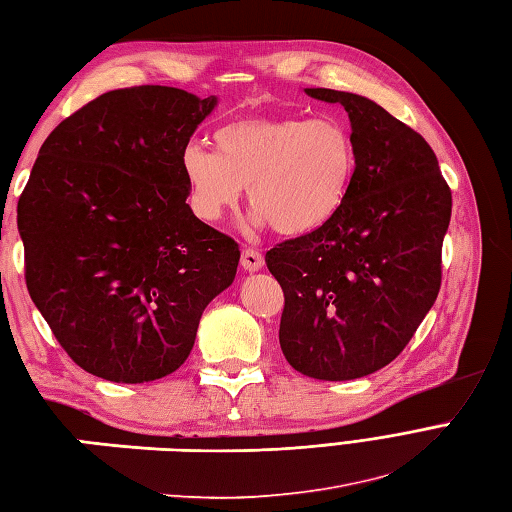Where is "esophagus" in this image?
<instances>
[{
    "instance_id": "1",
    "label": "esophagus",
    "mask_w": 512,
    "mask_h": 512,
    "mask_svg": "<svg viewBox=\"0 0 512 512\" xmlns=\"http://www.w3.org/2000/svg\"><path fill=\"white\" fill-rule=\"evenodd\" d=\"M265 265V258L263 254L258 252L254 247H245L243 249V256H241V267L247 271H258L260 267Z\"/></svg>"
}]
</instances>
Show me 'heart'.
<instances>
[{
    "instance_id": "obj_1",
    "label": "heart",
    "mask_w": 512,
    "mask_h": 512,
    "mask_svg": "<svg viewBox=\"0 0 512 512\" xmlns=\"http://www.w3.org/2000/svg\"><path fill=\"white\" fill-rule=\"evenodd\" d=\"M214 151L188 144L181 173L203 221L234 208L247 186L256 223L282 236L320 230L342 210L357 173L350 129L335 118L247 116L212 135Z\"/></svg>"
}]
</instances>
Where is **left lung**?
<instances>
[{"instance_id":"1","label":"left lung","mask_w":512,"mask_h":512,"mask_svg":"<svg viewBox=\"0 0 512 512\" xmlns=\"http://www.w3.org/2000/svg\"><path fill=\"white\" fill-rule=\"evenodd\" d=\"M350 118L357 173L320 230L274 245L280 348L313 379L348 381L388 366L436 302L451 190L420 133L357 94L304 89Z\"/></svg>"}]
</instances>
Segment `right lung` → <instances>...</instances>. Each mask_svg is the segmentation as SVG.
Returning <instances> with one entry per match:
<instances>
[{
    "instance_id": "1",
    "label": "right lung",
    "mask_w": 512,
    "mask_h": 512,
    "mask_svg": "<svg viewBox=\"0 0 512 512\" xmlns=\"http://www.w3.org/2000/svg\"><path fill=\"white\" fill-rule=\"evenodd\" d=\"M217 98L140 85L87 102L43 142L17 203L26 287L70 359L144 383L190 355L238 243L192 214L181 151Z\"/></svg>"
}]
</instances>
